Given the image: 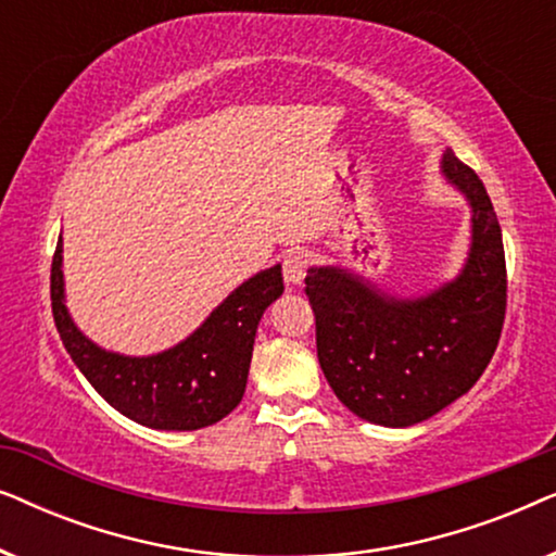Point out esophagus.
I'll return each mask as SVG.
<instances>
[{"label": "esophagus", "mask_w": 556, "mask_h": 556, "mask_svg": "<svg viewBox=\"0 0 556 556\" xmlns=\"http://www.w3.org/2000/svg\"><path fill=\"white\" fill-rule=\"evenodd\" d=\"M306 268H308V253L301 248L288 250L283 257V278L288 286H301L303 278H306Z\"/></svg>", "instance_id": "esophagus-1"}]
</instances>
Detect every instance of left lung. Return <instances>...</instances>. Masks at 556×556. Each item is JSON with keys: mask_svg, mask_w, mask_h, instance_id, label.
<instances>
[{"mask_svg": "<svg viewBox=\"0 0 556 556\" xmlns=\"http://www.w3.org/2000/svg\"><path fill=\"white\" fill-rule=\"evenodd\" d=\"M440 172L470 204V250L458 278L397 299L337 265L306 276L324 377L356 417L384 428H409L463 397L504 329L506 257L491 197L451 149Z\"/></svg>", "mask_w": 556, "mask_h": 556, "instance_id": "left-lung-1", "label": "left lung"}]
</instances>
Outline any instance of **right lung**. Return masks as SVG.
<instances>
[{
    "instance_id": "right-lung-1",
    "label": "right lung",
    "mask_w": 556,
    "mask_h": 556,
    "mask_svg": "<svg viewBox=\"0 0 556 556\" xmlns=\"http://www.w3.org/2000/svg\"><path fill=\"white\" fill-rule=\"evenodd\" d=\"M280 293L283 273L273 265L235 288L177 346L151 356H126L93 344L67 314L63 238L50 270L52 316L75 367L111 407L154 430L207 428L240 405L257 324Z\"/></svg>"
}]
</instances>
